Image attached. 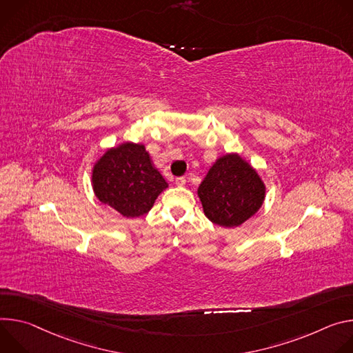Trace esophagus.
<instances>
[{"mask_svg": "<svg viewBox=\"0 0 353 353\" xmlns=\"http://www.w3.org/2000/svg\"><path fill=\"white\" fill-rule=\"evenodd\" d=\"M185 183H186V179L183 176H179V178L175 179V185L176 186H185Z\"/></svg>", "mask_w": 353, "mask_h": 353, "instance_id": "esophagus-1", "label": "esophagus"}]
</instances>
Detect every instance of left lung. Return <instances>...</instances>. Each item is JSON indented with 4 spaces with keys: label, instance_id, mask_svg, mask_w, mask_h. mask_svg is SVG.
Segmentation results:
<instances>
[{
    "label": "left lung",
    "instance_id": "obj_1",
    "mask_svg": "<svg viewBox=\"0 0 353 353\" xmlns=\"http://www.w3.org/2000/svg\"><path fill=\"white\" fill-rule=\"evenodd\" d=\"M265 183L258 172L236 152L212 165L198 196L206 217L221 227H239L252 217L265 201Z\"/></svg>",
    "mask_w": 353,
    "mask_h": 353
}]
</instances>
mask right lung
<instances>
[{"label": "right lung", "mask_w": 353, "mask_h": 353, "mask_svg": "<svg viewBox=\"0 0 353 353\" xmlns=\"http://www.w3.org/2000/svg\"><path fill=\"white\" fill-rule=\"evenodd\" d=\"M92 188L97 198L128 219L150 212L168 188L143 144L123 143L109 148L95 163Z\"/></svg>", "instance_id": "right-lung-1"}]
</instances>
